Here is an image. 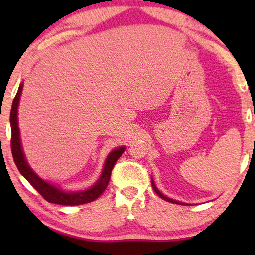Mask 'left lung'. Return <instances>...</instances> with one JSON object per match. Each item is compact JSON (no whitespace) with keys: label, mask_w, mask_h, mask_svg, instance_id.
I'll return each mask as SVG.
<instances>
[{"label":"left lung","mask_w":255,"mask_h":255,"mask_svg":"<svg viewBox=\"0 0 255 255\" xmlns=\"http://www.w3.org/2000/svg\"><path fill=\"white\" fill-rule=\"evenodd\" d=\"M152 187H153V189H154V191L156 194L159 195V197H161V198H163V200L165 201H167V202H170V203H175V204H182V203H180V202H177V201H174V200H172V198H168V197H166L165 195H162L161 193H160V191L158 190V188L155 187V184L153 183V181H152Z\"/></svg>","instance_id":"obj_1"}]
</instances>
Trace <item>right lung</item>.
Listing matches in <instances>:
<instances>
[{
    "label": "right lung",
    "mask_w": 255,
    "mask_h": 255,
    "mask_svg": "<svg viewBox=\"0 0 255 255\" xmlns=\"http://www.w3.org/2000/svg\"><path fill=\"white\" fill-rule=\"evenodd\" d=\"M22 88L23 86L20 85L18 92H17L15 99H13L11 111H10V124H11V153L13 156V161H15L20 174H22V175L29 181L31 186H32L45 200L50 202V203H55L60 205H80L95 201L97 197H100L101 195L103 194V191L106 190V188L108 187L115 163H116L118 159H120V156L122 155V153L124 152L125 147L116 148L115 151L110 153L106 161V165H104L102 175H101L100 180L88 190L76 191V193H72V191L71 193H66L64 190L59 189L58 187H54L50 183L45 182V181L41 180L40 177L30 168V166L27 165L22 151V145H20L18 122H17V108H18L19 96L20 93H22Z\"/></svg>",
    "instance_id": "right-lung-1"
}]
</instances>
